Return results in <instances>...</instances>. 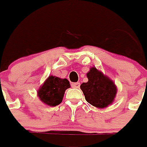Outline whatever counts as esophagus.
Listing matches in <instances>:
<instances>
[{
	"label": "esophagus",
	"mask_w": 147,
	"mask_h": 147,
	"mask_svg": "<svg viewBox=\"0 0 147 147\" xmlns=\"http://www.w3.org/2000/svg\"><path fill=\"white\" fill-rule=\"evenodd\" d=\"M71 87L74 88H78L80 87V83L79 82H76V83H71Z\"/></svg>",
	"instance_id": "34e87169"
}]
</instances>
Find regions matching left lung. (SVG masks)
I'll return each instance as SVG.
<instances>
[{
	"label": "left lung",
	"instance_id": "obj_1",
	"mask_svg": "<svg viewBox=\"0 0 147 147\" xmlns=\"http://www.w3.org/2000/svg\"><path fill=\"white\" fill-rule=\"evenodd\" d=\"M87 77L88 81L80 86L85 100L98 108H105L111 105L117 94L114 82L95 67L90 69Z\"/></svg>",
	"mask_w": 147,
	"mask_h": 147
}]
</instances>
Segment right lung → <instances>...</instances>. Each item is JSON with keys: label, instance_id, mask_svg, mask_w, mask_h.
<instances>
[{"label": "right lung", "instance_id": "add662e5", "mask_svg": "<svg viewBox=\"0 0 147 147\" xmlns=\"http://www.w3.org/2000/svg\"><path fill=\"white\" fill-rule=\"evenodd\" d=\"M70 88L66 78L50 76L38 90V97L40 100L49 106H56L62 102L65 90Z\"/></svg>", "mask_w": 147, "mask_h": 147}]
</instances>
